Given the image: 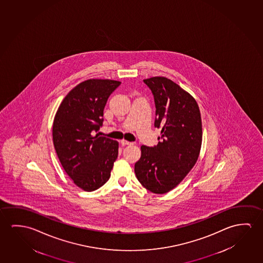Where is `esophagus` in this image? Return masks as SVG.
<instances>
[{"mask_svg":"<svg viewBox=\"0 0 263 263\" xmlns=\"http://www.w3.org/2000/svg\"><path fill=\"white\" fill-rule=\"evenodd\" d=\"M121 145L122 146H129V145H133V143H131V142L126 141V140H122Z\"/></svg>","mask_w":263,"mask_h":263,"instance_id":"obj_1","label":"esophagus"}]
</instances>
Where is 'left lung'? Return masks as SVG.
Returning <instances> with one entry per match:
<instances>
[{"label": "left lung", "mask_w": 263, "mask_h": 263, "mask_svg": "<svg viewBox=\"0 0 263 263\" xmlns=\"http://www.w3.org/2000/svg\"><path fill=\"white\" fill-rule=\"evenodd\" d=\"M153 93L155 126L161 127L158 145L141 146L135 173L142 186L156 194L173 190L198 160L202 143V122L190 93L166 77L144 80Z\"/></svg>", "instance_id": "left-lung-1"}]
</instances>
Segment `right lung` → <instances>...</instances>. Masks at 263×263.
Masks as SVG:
<instances>
[{"instance_id":"right-lung-1","label":"right lung","mask_w":263,"mask_h":263,"mask_svg":"<svg viewBox=\"0 0 263 263\" xmlns=\"http://www.w3.org/2000/svg\"><path fill=\"white\" fill-rule=\"evenodd\" d=\"M121 82L89 79L69 92L53 119V141L61 165L73 183L93 191L110 178L118 156V142L97 134L104 108Z\"/></svg>"}]
</instances>
